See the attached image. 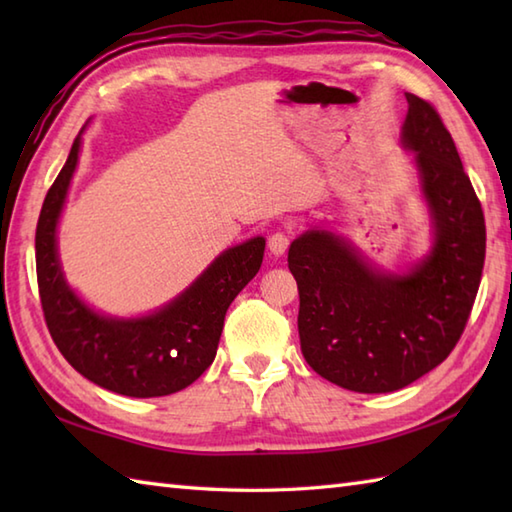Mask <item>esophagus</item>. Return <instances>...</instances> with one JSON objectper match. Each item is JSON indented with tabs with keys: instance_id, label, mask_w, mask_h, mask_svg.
Returning <instances> with one entry per match:
<instances>
[{
	"instance_id": "esophagus-1",
	"label": "esophagus",
	"mask_w": 512,
	"mask_h": 512,
	"mask_svg": "<svg viewBox=\"0 0 512 512\" xmlns=\"http://www.w3.org/2000/svg\"><path fill=\"white\" fill-rule=\"evenodd\" d=\"M290 231H275L268 237V248L273 255H284L290 246Z\"/></svg>"
}]
</instances>
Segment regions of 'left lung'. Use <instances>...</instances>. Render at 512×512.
Returning a JSON list of instances; mask_svg holds the SVG:
<instances>
[{
	"label": "left lung",
	"mask_w": 512,
	"mask_h": 512,
	"mask_svg": "<svg viewBox=\"0 0 512 512\" xmlns=\"http://www.w3.org/2000/svg\"><path fill=\"white\" fill-rule=\"evenodd\" d=\"M402 143L416 151L436 244L409 275H378L343 239L308 231L290 244L299 286V339L308 365L358 394L411 385L447 358L471 317L486 257L482 204L449 129L407 94Z\"/></svg>",
	"instance_id": "8db88e82"
}]
</instances>
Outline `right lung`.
<instances>
[{
    "instance_id": "right-lung-1",
    "label": "right lung",
    "mask_w": 512,
    "mask_h": 512,
    "mask_svg": "<svg viewBox=\"0 0 512 512\" xmlns=\"http://www.w3.org/2000/svg\"><path fill=\"white\" fill-rule=\"evenodd\" d=\"M79 147L81 134L48 189L37 222V284L48 332L65 361L94 385L132 398L176 394L213 363L226 310L257 275L266 239L228 248L187 292L156 314L105 319L68 288L57 259V222Z\"/></svg>"
}]
</instances>
